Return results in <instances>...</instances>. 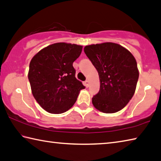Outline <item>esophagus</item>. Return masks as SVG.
Wrapping results in <instances>:
<instances>
[{
    "mask_svg": "<svg viewBox=\"0 0 161 161\" xmlns=\"http://www.w3.org/2000/svg\"><path fill=\"white\" fill-rule=\"evenodd\" d=\"M84 86H85L86 88H87V87H89V81L88 80H86V81H84Z\"/></svg>",
    "mask_w": 161,
    "mask_h": 161,
    "instance_id": "obj_1",
    "label": "esophagus"
}]
</instances>
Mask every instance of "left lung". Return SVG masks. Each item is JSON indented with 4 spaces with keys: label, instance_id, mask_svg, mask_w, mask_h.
Here are the masks:
<instances>
[{
    "label": "left lung",
    "instance_id": "left-lung-1",
    "mask_svg": "<svg viewBox=\"0 0 161 161\" xmlns=\"http://www.w3.org/2000/svg\"><path fill=\"white\" fill-rule=\"evenodd\" d=\"M84 51L100 80V90L92 98L93 106L104 113L118 112L135 92L139 75L136 59L127 48L112 42L86 46Z\"/></svg>",
    "mask_w": 161,
    "mask_h": 161
}]
</instances>
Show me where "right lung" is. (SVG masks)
I'll return each instance as SVG.
<instances>
[{
  "mask_svg": "<svg viewBox=\"0 0 161 161\" xmlns=\"http://www.w3.org/2000/svg\"><path fill=\"white\" fill-rule=\"evenodd\" d=\"M82 46L60 42L39 51L30 63L28 79L31 93L48 113L66 112L85 88L75 77L73 63L80 56Z\"/></svg>",
  "mask_w": 161,
  "mask_h": 161,
  "instance_id": "obj_1",
  "label": "right lung"
}]
</instances>
